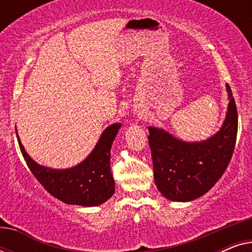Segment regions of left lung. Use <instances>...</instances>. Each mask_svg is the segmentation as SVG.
I'll return each mask as SVG.
<instances>
[{"instance_id":"1","label":"left lung","mask_w":252,"mask_h":252,"mask_svg":"<svg viewBox=\"0 0 252 252\" xmlns=\"http://www.w3.org/2000/svg\"><path fill=\"white\" fill-rule=\"evenodd\" d=\"M228 108L221 127L209 139L187 142L163 128L148 126L158 190L173 202H190L208 192L232 158L237 135V110L226 84Z\"/></svg>"}]
</instances>
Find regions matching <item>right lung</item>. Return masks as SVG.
I'll return each instance as SVG.
<instances>
[{"label":"right lung","instance_id":"obj_1","mask_svg":"<svg viewBox=\"0 0 252 252\" xmlns=\"http://www.w3.org/2000/svg\"><path fill=\"white\" fill-rule=\"evenodd\" d=\"M122 124L106 127L84 160L68 168H53L36 163L26 153L18 133L19 148L27 166L44 189L60 201L85 208L97 206L108 201L115 192V180L110 170V151Z\"/></svg>","mask_w":252,"mask_h":252}]
</instances>
